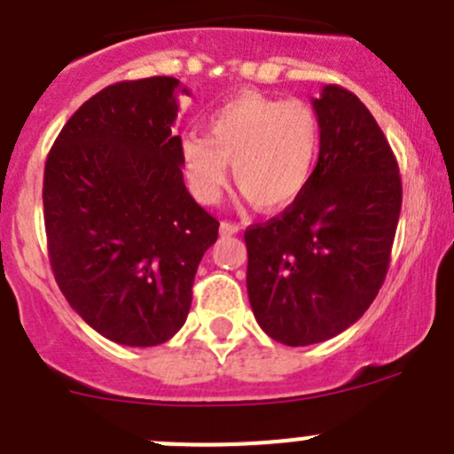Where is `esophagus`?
Here are the masks:
<instances>
[{
    "label": "esophagus",
    "instance_id": "1",
    "mask_svg": "<svg viewBox=\"0 0 454 454\" xmlns=\"http://www.w3.org/2000/svg\"><path fill=\"white\" fill-rule=\"evenodd\" d=\"M239 231H241V228L237 226V223H232V222L219 223V232H222V235H237Z\"/></svg>",
    "mask_w": 454,
    "mask_h": 454
}]
</instances>
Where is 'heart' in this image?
<instances>
[{"label":"heart","instance_id":"heart-1","mask_svg":"<svg viewBox=\"0 0 454 454\" xmlns=\"http://www.w3.org/2000/svg\"><path fill=\"white\" fill-rule=\"evenodd\" d=\"M206 137L181 141V163L190 192L217 201L232 179L248 201L266 213L285 210L311 181L320 147V121L302 100H279L241 91L206 122Z\"/></svg>","mask_w":454,"mask_h":454}]
</instances>
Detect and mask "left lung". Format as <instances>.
<instances>
[{"mask_svg": "<svg viewBox=\"0 0 454 454\" xmlns=\"http://www.w3.org/2000/svg\"><path fill=\"white\" fill-rule=\"evenodd\" d=\"M313 109L320 154L307 190L279 217L244 232L255 320L289 347L329 340L370 309L403 199L392 147L354 93L327 84Z\"/></svg>", "mask_w": 454, "mask_h": 454, "instance_id": "left-lung-1", "label": "left lung"}]
</instances>
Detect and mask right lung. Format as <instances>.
<instances>
[{
  "instance_id": "1",
  "label": "right lung",
  "mask_w": 454,
  "mask_h": 454,
  "mask_svg": "<svg viewBox=\"0 0 454 454\" xmlns=\"http://www.w3.org/2000/svg\"><path fill=\"white\" fill-rule=\"evenodd\" d=\"M176 93L188 89L168 75L109 84L67 121L44 165L55 282L118 345L154 347L184 327L217 241L219 222L184 184Z\"/></svg>"
}]
</instances>
